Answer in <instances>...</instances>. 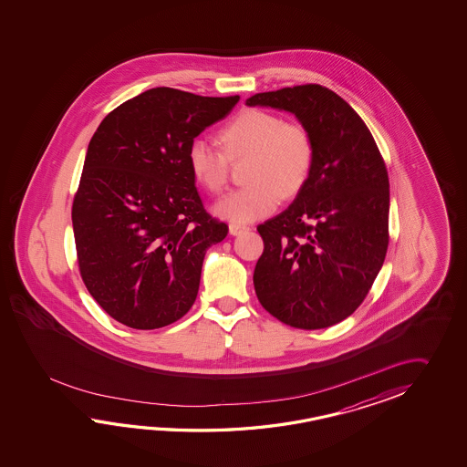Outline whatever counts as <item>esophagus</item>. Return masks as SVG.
Returning <instances> with one entry per match:
<instances>
[{
	"label": "esophagus",
	"mask_w": 467,
	"mask_h": 467,
	"mask_svg": "<svg viewBox=\"0 0 467 467\" xmlns=\"http://www.w3.org/2000/svg\"><path fill=\"white\" fill-rule=\"evenodd\" d=\"M248 229H250V227L242 225V223H230L229 225L230 235H240V234L247 232Z\"/></svg>",
	"instance_id": "esophagus-1"
}]
</instances>
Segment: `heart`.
Listing matches in <instances>:
<instances>
[{"label":"heart","mask_w":467,"mask_h":467,"mask_svg":"<svg viewBox=\"0 0 467 467\" xmlns=\"http://www.w3.org/2000/svg\"><path fill=\"white\" fill-rule=\"evenodd\" d=\"M223 149L203 137L187 150L192 177L210 193H220L229 180L230 161L248 159L245 187L215 203V213L234 223L267 217L282 199H294L306 187L316 161L307 129L262 109L242 111L220 130Z\"/></svg>","instance_id":"heart-1"}]
</instances>
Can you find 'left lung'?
Returning a JSON list of instances; mask_svg holds the SVG:
<instances>
[{
    "mask_svg": "<svg viewBox=\"0 0 467 467\" xmlns=\"http://www.w3.org/2000/svg\"><path fill=\"white\" fill-rule=\"evenodd\" d=\"M247 105L294 113L316 145L306 187L257 227L264 240L254 272L258 302L290 327H330L356 312L384 264L386 163L364 119L326 87L257 93Z\"/></svg>",
    "mask_w": 467,
    "mask_h": 467,
    "instance_id": "8db88e82",
    "label": "left lung"
}]
</instances>
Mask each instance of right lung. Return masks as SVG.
Instances as JSON below:
<instances>
[{
  "label": "right lung",
  "mask_w": 467,
  "mask_h": 467,
  "mask_svg": "<svg viewBox=\"0 0 467 467\" xmlns=\"http://www.w3.org/2000/svg\"><path fill=\"white\" fill-rule=\"evenodd\" d=\"M238 99L147 89L89 140L71 209L79 275L119 324L165 327L193 306L205 252L229 227L203 207L187 150Z\"/></svg>",
  "instance_id": "1"
}]
</instances>
